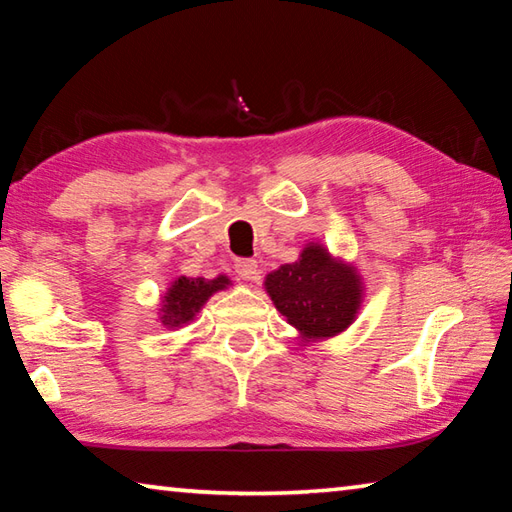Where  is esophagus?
Instances as JSON below:
<instances>
[{
  "label": "esophagus",
  "instance_id": "esophagus-1",
  "mask_svg": "<svg viewBox=\"0 0 512 512\" xmlns=\"http://www.w3.org/2000/svg\"><path fill=\"white\" fill-rule=\"evenodd\" d=\"M235 271H237V275L241 277V280H257L259 277V271H257V262L255 259H237L235 262Z\"/></svg>",
  "mask_w": 512,
  "mask_h": 512
}]
</instances>
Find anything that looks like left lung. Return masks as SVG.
<instances>
[{"label":"left lung","instance_id":"1","mask_svg":"<svg viewBox=\"0 0 512 512\" xmlns=\"http://www.w3.org/2000/svg\"><path fill=\"white\" fill-rule=\"evenodd\" d=\"M264 284L277 311L307 339L343 332L361 307L359 275L316 244L302 250L298 262L268 273Z\"/></svg>","mask_w":512,"mask_h":512}]
</instances>
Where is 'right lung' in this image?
<instances>
[{
    "label": "right lung",
    "mask_w": 512,
    "mask_h": 512,
    "mask_svg": "<svg viewBox=\"0 0 512 512\" xmlns=\"http://www.w3.org/2000/svg\"><path fill=\"white\" fill-rule=\"evenodd\" d=\"M228 284L230 282L225 275L214 277V280H203V277H196V280L178 277V280L171 284L167 296H164L162 325L178 327L183 323H189L196 311L205 305L207 298H210L212 293L225 289Z\"/></svg>",
    "instance_id": "add662e5"
}]
</instances>
